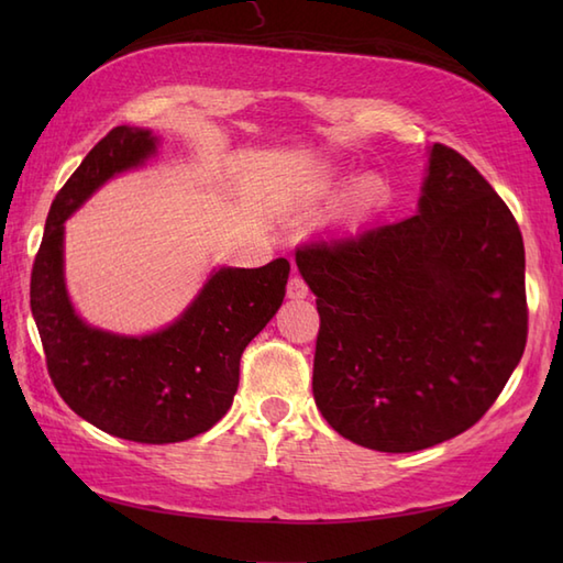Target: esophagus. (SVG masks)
Segmentation results:
<instances>
[{"label": "esophagus", "instance_id": "obj_1", "mask_svg": "<svg viewBox=\"0 0 563 563\" xmlns=\"http://www.w3.org/2000/svg\"><path fill=\"white\" fill-rule=\"evenodd\" d=\"M307 295H309L307 283L300 278V275H292L290 283H288V297H290V300H305Z\"/></svg>", "mask_w": 563, "mask_h": 563}]
</instances>
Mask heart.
<instances>
[{
    "label": "heart",
    "mask_w": 563,
    "mask_h": 563,
    "mask_svg": "<svg viewBox=\"0 0 563 563\" xmlns=\"http://www.w3.org/2000/svg\"><path fill=\"white\" fill-rule=\"evenodd\" d=\"M343 184H345V176L341 172H333V169L317 172L312 178H309L305 200L309 206L329 202L343 188ZM385 198H387L385 181H382L379 176L365 174L351 186L349 196H345V208H349V212L355 214V218H367V214H373L375 210L382 208Z\"/></svg>",
    "instance_id": "b5f03b06"
}]
</instances>
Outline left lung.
<instances>
[{"instance_id":"left-lung-1","label":"left lung","mask_w":563,"mask_h":563,"mask_svg":"<svg viewBox=\"0 0 563 563\" xmlns=\"http://www.w3.org/2000/svg\"><path fill=\"white\" fill-rule=\"evenodd\" d=\"M317 295L312 391L343 438L416 452L492 409L528 341L520 227L445 145L428 150L418 212L297 249Z\"/></svg>"}]
</instances>
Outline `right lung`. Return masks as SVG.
Here are the masks:
<instances>
[{"instance_id": "1", "label": "right lung", "mask_w": 563, "mask_h": 563, "mask_svg": "<svg viewBox=\"0 0 563 563\" xmlns=\"http://www.w3.org/2000/svg\"><path fill=\"white\" fill-rule=\"evenodd\" d=\"M157 145L152 130L118 125L84 157L53 200L31 273V312L59 397L103 433L147 445L196 438L230 411L242 353L280 309L290 275L288 258L222 266L169 327L145 336L89 327L67 295L65 220Z\"/></svg>"}]
</instances>
